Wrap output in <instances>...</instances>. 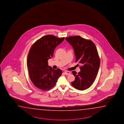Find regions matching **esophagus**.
<instances>
[{
	"mask_svg": "<svg viewBox=\"0 0 124 124\" xmlns=\"http://www.w3.org/2000/svg\"><path fill=\"white\" fill-rule=\"evenodd\" d=\"M64 73L66 74V75H69L70 74V71H65L64 72Z\"/></svg>",
	"mask_w": 124,
	"mask_h": 124,
	"instance_id": "obj_1",
	"label": "esophagus"
}]
</instances>
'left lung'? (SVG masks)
I'll list each match as a JSON object with an SVG mask.
<instances>
[{
	"mask_svg": "<svg viewBox=\"0 0 124 124\" xmlns=\"http://www.w3.org/2000/svg\"><path fill=\"white\" fill-rule=\"evenodd\" d=\"M65 39L73 47L76 62L82 65L79 73L72 71L75 79L71 84L78 90L87 89L94 82L100 68V59L97 48L91 40L80 36L70 37Z\"/></svg>",
	"mask_w": 124,
	"mask_h": 124,
	"instance_id": "left-lung-1",
	"label": "left lung"
}]
</instances>
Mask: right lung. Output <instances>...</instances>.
Masks as SVG:
<instances>
[{"mask_svg":"<svg viewBox=\"0 0 124 124\" xmlns=\"http://www.w3.org/2000/svg\"><path fill=\"white\" fill-rule=\"evenodd\" d=\"M64 39L46 35L37 40L29 50L27 63L29 77L40 90L47 91L54 87L62 74L59 69L54 70L48 66V60L53 56L56 46Z\"/></svg>","mask_w":124,"mask_h":124,"instance_id":"obj_1","label":"right lung"}]
</instances>
